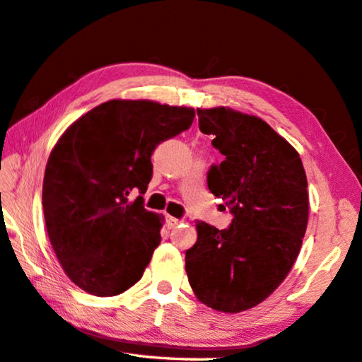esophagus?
<instances>
[{"mask_svg": "<svg viewBox=\"0 0 362 362\" xmlns=\"http://www.w3.org/2000/svg\"><path fill=\"white\" fill-rule=\"evenodd\" d=\"M179 223H180V220L179 218H174V216H169V218H168L169 228H175L177 225H179Z\"/></svg>", "mask_w": 362, "mask_h": 362, "instance_id": "1", "label": "esophagus"}]
</instances>
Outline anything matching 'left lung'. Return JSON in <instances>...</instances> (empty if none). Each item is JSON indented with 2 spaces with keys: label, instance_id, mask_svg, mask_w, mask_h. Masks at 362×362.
I'll list each match as a JSON object with an SVG mask.
<instances>
[{
  "label": "left lung",
  "instance_id": "8db88e82",
  "mask_svg": "<svg viewBox=\"0 0 362 362\" xmlns=\"http://www.w3.org/2000/svg\"><path fill=\"white\" fill-rule=\"evenodd\" d=\"M198 117L225 156L209 169L207 187L234 218L226 229L196 223L185 269L202 304L238 313L269 298L291 271L307 229V177L299 153L261 118L228 107L198 109Z\"/></svg>",
  "mask_w": 362,
  "mask_h": 362
}]
</instances>
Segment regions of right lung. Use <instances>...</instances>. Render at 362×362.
I'll list each match as a JSON object with an SVG mask.
<instances>
[{
    "label": "right lung",
    "instance_id": "right-lung-1",
    "mask_svg": "<svg viewBox=\"0 0 362 362\" xmlns=\"http://www.w3.org/2000/svg\"><path fill=\"white\" fill-rule=\"evenodd\" d=\"M193 118L192 107L112 100L72 123L52 150L42 185L45 228L63 271L83 291L109 298L141 280L163 226L142 198L152 155Z\"/></svg>",
    "mask_w": 362,
    "mask_h": 362
}]
</instances>
